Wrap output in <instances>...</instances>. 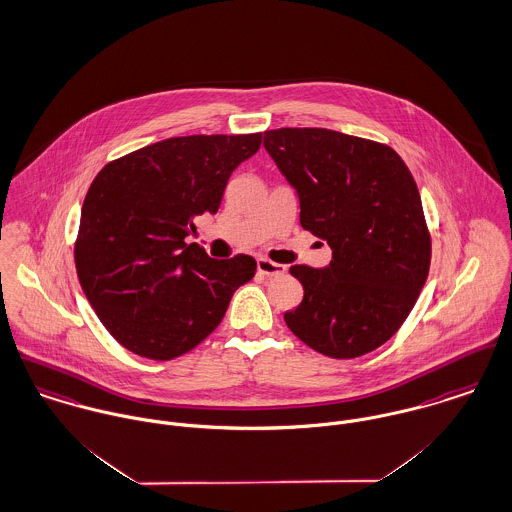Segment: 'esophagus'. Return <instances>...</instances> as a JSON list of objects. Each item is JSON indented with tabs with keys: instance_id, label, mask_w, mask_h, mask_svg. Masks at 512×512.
Returning <instances> with one entry per match:
<instances>
[{
	"instance_id": "obj_1",
	"label": "esophagus",
	"mask_w": 512,
	"mask_h": 512,
	"mask_svg": "<svg viewBox=\"0 0 512 512\" xmlns=\"http://www.w3.org/2000/svg\"><path fill=\"white\" fill-rule=\"evenodd\" d=\"M258 272H260L262 276H268V278H272V276H283V274H285V266L276 264V262H272V260H268V258H258Z\"/></svg>"
}]
</instances>
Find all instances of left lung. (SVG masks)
Wrapping results in <instances>:
<instances>
[{"instance_id": "obj_1", "label": "left lung", "mask_w": 512, "mask_h": 512, "mask_svg": "<svg viewBox=\"0 0 512 512\" xmlns=\"http://www.w3.org/2000/svg\"><path fill=\"white\" fill-rule=\"evenodd\" d=\"M264 146L297 189L301 227L332 248L326 268H289L303 301L285 325L328 358L364 356L401 328L428 278L432 240L417 182L377 140L283 127L266 131Z\"/></svg>"}]
</instances>
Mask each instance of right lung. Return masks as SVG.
<instances>
[{
    "label": "right lung",
    "mask_w": 512,
    "mask_h": 512,
    "mask_svg": "<svg viewBox=\"0 0 512 512\" xmlns=\"http://www.w3.org/2000/svg\"><path fill=\"white\" fill-rule=\"evenodd\" d=\"M262 133L191 135L107 162L86 193L74 262L107 332L148 360H174L223 321L256 260H213L187 244L193 219L215 215L236 166Z\"/></svg>",
    "instance_id": "1"
}]
</instances>
